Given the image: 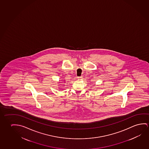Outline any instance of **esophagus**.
<instances>
[{
	"label": "esophagus",
	"instance_id": "esophagus-1",
	"mask_svg": "<svg viewBox=\"0 0 149 149\" xmlns=\"http://www.w3.org/2000/svg\"><path fill=\"white\" fill-rule=\"evenodd\" d=\"M77 78H78V79H83V76H78V77H77Z\"/></svg>",
	"mask_w": 149,
	"mask_h": 149
}]
</instances>
